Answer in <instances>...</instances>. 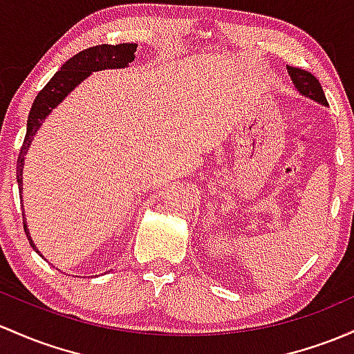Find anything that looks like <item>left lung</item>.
<instances>
[{"instance_id": "1", "label": "left lung", "mask_w": 354, "mask_h": 354, "mask_svg": "<svg viewBox=\"0 0 354 354\" xmlns=\"http://www.w3.org/2000/svg\"><path fill=\"white\" fill-rule=\"evenodd\" d=\"M287 72H289L290 79H292L294 85L297 87V91L306 97H310L313 100H317L321 104H328L326 100L324 92H322L319 80L313 75V73L306 72V70L296 68V67H287Z\"/></svg>"}]
</instances>
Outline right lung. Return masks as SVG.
Segmentation results:
<instances>
[{
    "label": "right lung",
    "mask_w": 354,
    "mask_h": 354,
    "mask_svg": "<svg viewBox=\"0 0 354 354\" xmlns=\"http://www.w3.org/2000/svg\"><path fill=\"white\" fill-rule=\"evenodd\" d=\"M136 50H138V45L136 44L95 45L87 50H82V52H79L77 55H73L70 60L65 62L62 65V68L50 79V82L38 92V95L35 97L33 106L30 109L28 122H26V136L18 156L17 181L19 186V193H21L23 186V159H25L26 151H28L30 145H32L33 136L37 134L38 127L41 126L46 115L64 100V97L68 95V92H72L77 85L82 82L85 77L91 75V72H97V70L104 68L127 67L134 60ZM23 228H25V234L28 236L30 245L33 247L35 252H38V248L33 245L32 239H30V232L25 223V213H23Z\"/></svg>",
    "instance_id": "right-lung-1"
}]
</instances>
